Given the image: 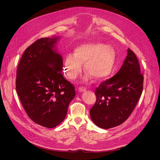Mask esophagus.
<instances>
[{
  "instance_id": "1",
  "label": "esophagus",
  "mask_w": 160,
  "mask_h": 160,
  "mask_svg": "<svg viewBox=\"0 0 160 160\" xmlns=\"http://www.w3.org/2000/svg\"><path fill=\"white\" fill-rule=\"evenodd\" d=\"M86 90H87V88L85 87H80L78 88V91H79V92H85V91H86Z\"/></svg>"
}]
</instances>
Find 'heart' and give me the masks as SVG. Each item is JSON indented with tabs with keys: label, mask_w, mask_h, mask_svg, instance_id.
I'll list each match as a JSON object with an SVG mask.
<instances>
[{
	"label": "heart",
	"mask_w": 160,
	"mask_h": 160,
	"mask_svg": "<svg viewBox=\"0 0 160 160\" xmlns=\"http://www.w3.org/2000/svg\"><path fill=\"white\" fill-rule=\"evenodd\" d=\"M115 51L101 43H88L78 45L73 55L67 54L63 62V72L70 80H75L81 73L82 64L85 70L96 80L108 78L114 70Z\"/></svg>",
	"instance_id": "1"
}]
</instances>
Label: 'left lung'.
Instances as JSON below:
<instances>
[{
  "instance_id": "1",
  "label": "left lung",
  "mask_w": 160,
  "mask_h": 160,
  "mask_svg": "<svg viewBox=\"0 0 160 160\" xmlns=\"http://www.w3.org/2000/svg\"><path fill=\"white\" fill-rule=\"evenodd\" d=\"M118 72L96 88V102L90 118L99 127L108 129L123 123L130 115L143 89V75L138 58L130 49Z\"/></svg>"
}]
</instances>
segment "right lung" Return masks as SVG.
I'll list each match as a JSON object with an SVG mask.
<instances>
[{
  "mask_svg": "<svg viewBox=\"0 0 160 160\" xmlns=\"http://www.w3.org/2000/svg\"><path fill=\"white\" fill-rule=\"evenodd\" d=\"M59 37L42 38L25 51L17 69L16 88L30 118L54 128L65 118L75 96V87L62 74V58L56 51Z\"/></svg>",
  "mask_w": 160,
  "mask_h": 160,
  "instance_id": "1",
  "label": "right lung"
}]
</instances>
